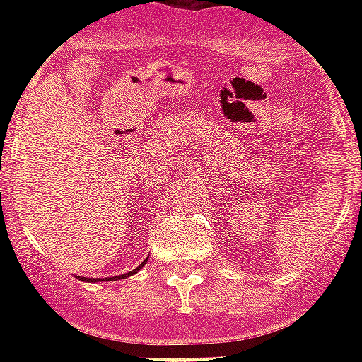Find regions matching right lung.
<instances>
[{"mask_svg": "<svg viewBox=\"0 0 362 362\" xmlns=\"http://www.w3.org/2000/svg\"><path fill=\"white\" fill-rule=\"evenodd\" d=\"M148 261V259H146ZM146 261H144V263L142 264H139V267H136L135 270H131V272H127V274H122V276H116V278H118V280H120V278H127V276H131V274H135V272H139V270L142 269V267H144V264H146ZM78 278H81V276H78ZM116 278H109V280H116ZM81 280H84V278H81ZM93 280H95V278H93ZM92 281V280H90Z\"/></svg>", "mask_w": 362, "mask_h": 362, "instance_id": "add662e5", "label": "right lung"}]
</instances>
